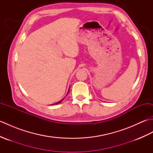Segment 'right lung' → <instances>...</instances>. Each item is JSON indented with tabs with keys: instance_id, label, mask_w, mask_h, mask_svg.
Wrapping results in <instances>:
<instances>
[{
	"instance_id": "right-lung-1",
	"label": "right lung",
	"mask_w": 153,
	"mask_h": 153,
	"mask_svg": "<svg viewBox=\"0 0 153 153\" xmlns=\"http://www.w3.org/2000/svg\"><path fill=\"white\" fill-rule=\"evenodd\" d=\"M68 93H69V90H68ZM68 93H67V95H68ZM64 98H65V97H64ZM64 98L62 99L61 100H60V101H58V102H56V103H54V105H58V104H60V103L62 101V100L64 99Z\"/></svg>"
}]
</instances>
